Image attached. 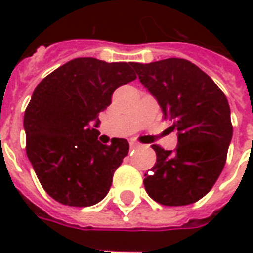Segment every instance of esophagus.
I'll return each instance as SVG.
<instances>
[{
	"label": "esophagus",
	"mask_w": 253,
	"mask_h": 253,
	"mask_svg": "<svg viewBox=\"0 0 253 253\" xmlns=\"http://www.w3.org/2000/svg\"><path fill=\"white\" fill-rule=\"evenodd\" d=\"M130 146L134 149H138V148H142V145L141 143H138V142H130Z\"/></svg>",
	"instance_id": "esophagus-1"
}]
</instances>
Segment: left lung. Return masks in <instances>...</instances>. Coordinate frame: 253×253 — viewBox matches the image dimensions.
<instances>
[{
  "mask_svg": "<svg viewBox=\"0 0 253 253\" xmlns=\"http://www.w3.org/2000/svg\"><path fill=\"white\" fill-rule=\"evenodd\" d=\"M138 78L177 130L175 152L153 145L157 156L145 173L149 196L165 206L199 201L221 175L233 135L226 96L206 73L190 61L168 58L134 63Z\"/></svg>",
  "mask_w": 253,
  "mask_h": 253,
  "instance_id": "left-lung-1",
  "label": "left lung"
}]
</instances>
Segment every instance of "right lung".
<instances>
[{"label":"right lung","instance_id":"right-lung-1","mask_svg":"<svg viewBox=\"0 0 253 253\" xmlns=\"http://www.w3.org/2000/svg\"><path fill=\"white\" fill-rule=\"evenodd\" d=\"M132 62L76 58L43 78L24 114L27 156L42 187L67 206L99 203L128 153V142L97 141L99 114L116 88L137 78Z\"/></svg>","mask_w":253,"mask_h":253}]
</instances>
